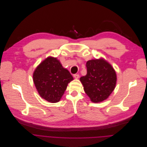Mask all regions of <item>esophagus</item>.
<instances>
[{"instance_id": "1", "label": "esophagus", "mask_w": 147, "mask_h": 147, "mask_svg": "<svg viewBox=\"0 0 147 147\" xmlns=\"http://www.w3.org/2000/svg\"><path fill=\"white\" fill-rule=\"evenodd\" d=\"M74 77L75 79H78L79 77V74H74Z\"/></svg>"}]
</instances>
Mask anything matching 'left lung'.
Listing matches in <instances>:
<instances>
[{"label":"left lung","instance_id":"8db88e82","mask_svg":"<svg viewBox=\"0 0 147 147\" xmlns=\"http://www.w3.org/2000/svg\"><path fill=\"white\" fill-rule=\"evenodd\" d=\"M87 74L80 78L84 90L92 102L106 100L113 91L116 83V74L104 59H95L86 63Z\"/></svg>","mask_w":147,"mask_h":147}]
</instances>
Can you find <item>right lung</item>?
I'll return each instance as SVG.
<instances>
[{
  "label": "right lung",
  "mask_w": 147,
  "mask_h": 147,
  "mask_svg": "<svg viewBox=\"0 0 147 147\" xmlns=\"http://www.w3.org/2000/svg\"><path fill=\"white\" fill-rule=\"evenodd\" d=\"M73 79L60 61L52 57L43 61L33 74V80L40 97L53 103L60 100L68 84Z\"/></svg>",
  "instance_id": "right-lung-1"
}]
</instances>
